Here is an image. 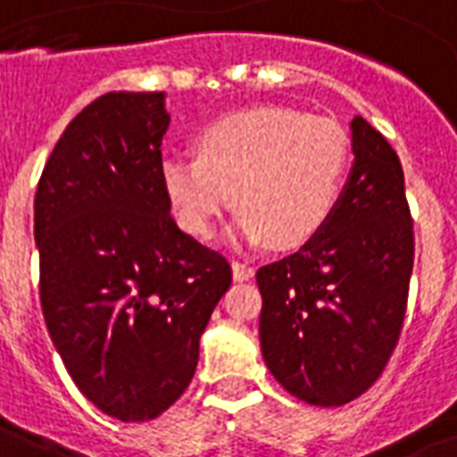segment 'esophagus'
I'll list each match as a JSON object with an SVG mask.
<instances>
[{"instance_id":"esophagus-1","label":"esophagus","mask_w":457,"mask_h":457,"mask_svg":"<svg viewBox=\"0 0 457 457\" xmlns=\"http://www.w3.org/2000/svg\"><path fill=\"white\" fill-rule=\"evenodd\" d=\"M232 277L237 278V281H247V278L254 277V267L247 264V262H232Z\"/></svg>"}]
</instances>
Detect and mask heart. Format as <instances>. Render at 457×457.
Listing matches in <instances>:
<instances>
[{"label":"heart","instance_id":"1","mask_svg":"<svg viewBox=\"0 0 457 457\" xmlns=\"http://www.w3.org/2000/svg\"><path fill=\"white\" fill-rule=\"evenodd\" d=\"M347 163L350 141L333 120L257 107L203 127L198 156H163L161 180L193 235L210 237L235 198L237 237L296 249L326 228Z\"/></svg>","mask_w":457,"mask_h":457}]
</instances>
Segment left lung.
Instances as JSON below:
<instances>
[{"instance_id": "1", "label": "left lung", "mask_w": 457, "mask_h": 457, "mask_svg": "<svg viewBox=\"0 0 457 457\" xmlns=\"http://www.w3.org/2000/svg\"><path fill=\"white\" fill-rule=\"evenodd\" d=\"M350 127L354 166L326 228L257 271L264 362L313 406H343L382 377L413 269L402 161L367 120Z\"/></svg>"}]
</instances>
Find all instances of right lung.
I'll use <instances>...</instances> for the list:
<instances>
[{
	"label": "right lung",
	"instance_id": "right-lung-1",
	"mask_svg": "<svg viewBox=\"0 0 457 457\" xmlns=\"http://www.w3.org/2000/svg\"><path fill=\"white\" fill-rule=\"evenodd\" d=\"M169 120L163 93L97 97L65 127L34 200L46 328L78 389L127 423L186 392L232 284L228 259L170 218Z\"/></svg>",
	"mask_w": 457,
	"mask_h": 457
}]
</instances>
